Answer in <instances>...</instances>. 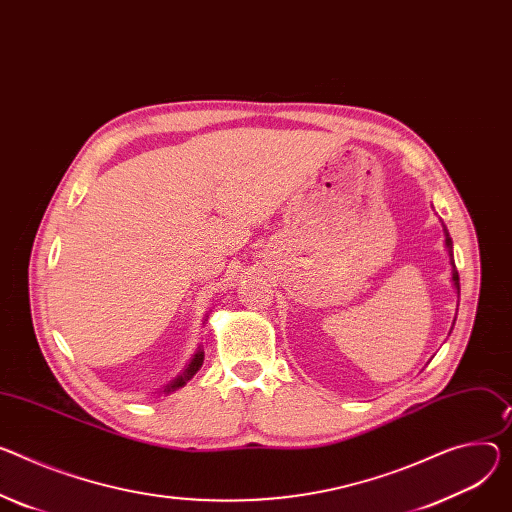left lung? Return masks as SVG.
Listing matches in <instances>:
<instances>
[{"instance_id":"8db88e82","label":"left lung","mask_w":512,"mask_h":512,"mask_svg":"<svg viewBox=\"0 0 512 512\" xmlns=\"http://www.w3.org/2000/svg\"><path fill=\"white\" fill-rule=\"evenodd\" d=\"M443 230H445V247H447L449 263H451V282H453V288H455L457 294H459V273H457L455 261H453V241H451V237H449V232H447V226H445V224H443Z\"/></svg>"}]
</instances>
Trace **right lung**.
Instances as JSON below:
<instances>
[{"instance_id":"add662e5","label":"right lung","mask_w":512,"mask_h":512,"mask_svg":"<svg viewBox=\"0 0 512 512\" xmlns=\"http://www.w3.org/2000/svg\"><path fill=\"white\" fill-rule=\"evenodd\" d=\"M206 320V318H204ZM202 363H204V349L202 347H198V351L194 353V357L190 359V363L185 365V369H183V374L181 376H177L171 384H167L165 386V390H163V394H169V392H175V390H179L181 386H185L188 384L196 374H198V369L202 367Z\"/></svg>"}]
</instances>
